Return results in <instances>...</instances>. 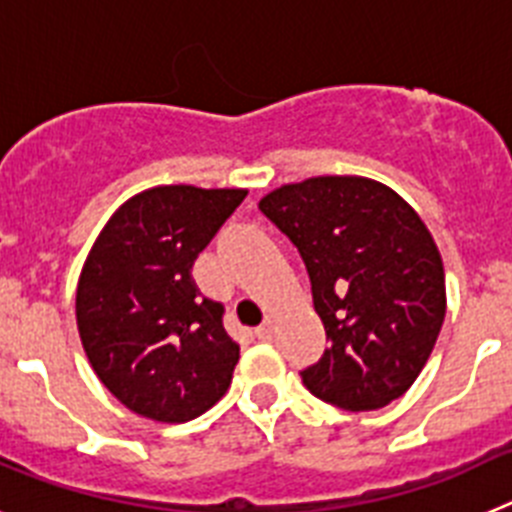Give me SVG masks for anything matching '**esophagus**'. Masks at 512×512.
<instances>
[{
    "label": "esophagus",
    "instance_id": "obj_1",
    "mask_svg": "<svg viewBox=\"0 0 512 512\" xmlns=\"http://www.w3.org/2000/svg\"><path fill=\"white\" fill-rule=\"evenodd\" d=\"M271 336H274V320L266 318L264 325L256 328V338H259V341H271Z\"/></svg>",
    "mask_w": 512,
    "mask_h": 512
}]
</instances>
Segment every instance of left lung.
Instances as JSON below:
<instances>
[{"label": "left lung", "mask_w": 512, "mask_h": 512, "mask_svg": "<svg viewBox=\"0 0 512 512\" xmlns=\"http://www.w3.org/2000/svg\"><path fill=\"white\" fill-rule=\"evenodd\" d=\"M259 210L300 251L330 341L300 372L307 390L351 413L405 395L446 315L441 253L418 212L364 176L284 184Z\"/></svg>", "instance_id": "obj_1"}]
</instances>
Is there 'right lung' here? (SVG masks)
Masks as SVG:
<instances>
[{"label": "right lung", "instance_id": "right-lung-1", "mask_svg": "<svg viewBox=\"0 0 512 512\" xmlns=\"http://www.w3.org/2000/svg\"><path fill=\"white\" fill-rule=\"evenodd\" d=\"M246 189L153 187L104 225L76 287V325L99 382L133 413L187 423L228 392L241 348L192 266Z\"/></svg>", "mask_w": 512, "mask_h": 512}]
</instances>
